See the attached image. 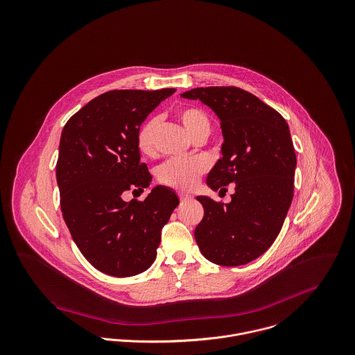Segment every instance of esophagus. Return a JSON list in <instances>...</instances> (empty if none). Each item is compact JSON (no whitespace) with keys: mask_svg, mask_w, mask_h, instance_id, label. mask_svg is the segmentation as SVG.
Returning <instances> with one entry per match:
<instances>
[{"mask_svg":"<svg viewBox=\"0 0 355 355\" xmlns=\"http://www.w3.org/2000/svg\"><path fill=\"white\" fill-rule=\"evenodd\" d=\"M178 197H180V200H181L182 202H184V201H189V200L193 198L191 195H187V193H178Z\"/></svg>","mask_w":355,"mask_h":355,"instance_id":"obj_1","label":"esophagus"}]
</instances>
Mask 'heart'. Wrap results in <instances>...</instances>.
Instances as JSON below:
<instances>
[{"mask_svg":"<svg viewBox=\"0 0 355 355\" xmlns=\"http://www.w3.org/2000/svg\"><path fill=\"white\" fill-rule=\"evenodd\" d=\"M177 117L193 139H197L201 135H209V119L196 107H181L177 110ZM159 126L160 119L153 117L139 129L136 136V144L143 155L154 154ZM205 170L207 162L204 159L168 160L159 168L158 180L160 184L166 187H171L180 191H191L192 188H195L198 177Z\"/></svg>","mask_w":355,"mask_h":355,"instance_id":"1","label":"heart"}]
</instances>
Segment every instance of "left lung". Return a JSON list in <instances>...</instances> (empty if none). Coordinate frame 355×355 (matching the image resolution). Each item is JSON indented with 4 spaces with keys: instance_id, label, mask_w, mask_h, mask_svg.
Instances as JSON below:
<instances>
[{
    "instance_id": "obj_1",
    "label": "left lung",
    "mask_w": 355,
    "mask_h": 355,
    "mask_svg": "<svg viewBox=\"0 0 355 355\" xmlns=\"http://www.w3.org/2000/svg\"><path fill=\"white\" fill-rule=\"evenodd\" d=\"M181 96L201 101L220 119L222 158L208 173L207 185L220 193L236 184L227 204L196 197L204 208L195 230L198 249L218 266L248 264L274 243L291 205L297 158L288 125L236 87H201Z\"/></svg>"
}]
</instances>
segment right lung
Instances as JSON below:
<instances>
[{
    "label": "right lung",
    "instance_id": "obj_1",
    "mask_svg": "<svg viewBox=\"0 0 355 355\" xmlns=\"http://www.w3.org/2000/svg\"><path fill=\"white\" fill-rule=\"evenodd\" d=\"M174 88L105 92L65 123L57 160L64 220L83 256L101 272L125 277L157 259L162 227L180 200L158 185L143 201L122 193L148 188L153 177L140 162L137 132ZM133 191V192H135Z\"/></svg>",
    "mask_w": 355,
    "mask_h": 355
}]
</instances>
